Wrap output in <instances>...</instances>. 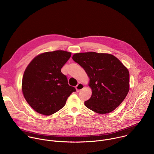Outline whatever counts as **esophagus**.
<instances>
[{
	"mask_svg": "<svg viewBox=\"0 0 154 154\" xmlns=\"http://www.w3.org/2000/svg\"><path fill=\"white\" fill-rule=\"evenodd\" d=\"M75 88H76L77 91V92H79V91H80L83 88H84V85H83V84H82V83H78V85L76 86Z\"/></svg>",
	"mask_w": 154,
	"mask_h": 154,
	"instance_id": "1",
	"label": "esophagus"
}]
</instances>
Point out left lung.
<instances>
[{
    "label": "left lung",
    "mask_w": 154,
    "mask_h": 154,
    "mask_svg": "<svg viewBox=\"0 0 154 154\" xmlns=\"http://www.w3.org/2000/svg\"><path fill=\"white\" fill-rule=\"evenodd\" d=\"M73 60L80 64L90 78L92 90L85 102L91 110L106 114L113 112L125 99L129 91V72L116 57L94 52L77 53Z\"/></svg>",
    "instance_id": "1"
}]
</instances>
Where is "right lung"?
<instances>
[{
    "mask_svg": "<svg viewBox=\"0 0 154 154\" xmlns=\"http://www.w3.org/2000/svg\"><path fill=\"white\" fill-rule=\"evenodd\" d=\"M71 56V52L64 51L45 52L35 57L26 68L22 91L27 103L38 113L49 116L56 113L76 91L61 72Z\"/></svg>",
    "mask_w": 154,
    "mask_h": 154,
    "instance_id": "add662e5",
    "label": "right lung"
}]
</instances>
